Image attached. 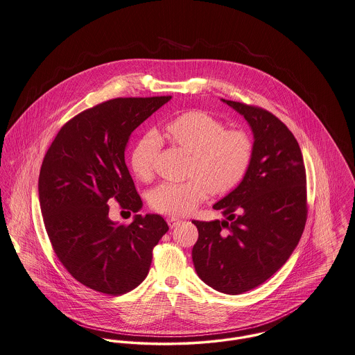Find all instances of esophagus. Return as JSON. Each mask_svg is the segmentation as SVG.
I'll return each instance as SVG.
<instances>
[{"label": "esophagus", "instance_id": "1", "mask_svg": "<svg viewBox=\"0 0 355 355\" xmlns=\"http://www.w3.org/2000/svg\"><path fill=\"white\" fill-rule=\"evenodd\" d=\"M168 225L169 227L172 229V227H176L178 225H180V223H182V220H179V218H175V217H171V218H168Z\"/></svg>", "mask_w": 355, "mask_h": 355}]
</instances>
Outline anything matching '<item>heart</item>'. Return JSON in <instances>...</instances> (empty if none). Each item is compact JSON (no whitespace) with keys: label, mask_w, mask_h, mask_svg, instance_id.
I'll return each mask as SVG.
<instances>
[{"label":"heart","mask_w":355,"mask_h":355,"mask_svg":"<svg viewBox=\"0 0 355 355\" xmlns=\"http://www.w3.org/2000/svg\"><path fill=\"white\" fill-rule=\"evenodd\" d=\"M159 138L193 153L189 172L193 179L162 183L149 193L152 209L166 216H187L210 191L226 193L236 189L252 157V144L245 132L225 130L217 118L202 111H190L168 122L159 135L148 134L134 146L130 168L142 182L153 178Z\"/></svg>","instance_id":"heart-1"}]
</instances>
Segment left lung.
<instances>
[{
  "label": "left lung",
  "instance_id": "left-lung-1",
  "mask_svg": "<svg viewBox=\"0 0 355 355\" xmlns=\"http://www.w3.org/2000/svg\"><path fill=\"white\" fill-rule=\"evenodd\" d=\"M221 100L252 130V157L240 184L213 206L225 218L193 221V261L206 285L233 295L261 285L293 254L306 223V175L297 139L277 116Z\"/></svg>",
  "mask_w": 355,
  "mask_h": 355
}]
</instances>
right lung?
Segmentation results:
<instances>
[{"instance_id":"add662e5","label":"right lung","mask_w":355,"mask_h":355,"mask_svg":"<svg viewBox=\"0 0 355 355\" xmlns=\"http://www.w3.org/2000/svg\"><path fill=\"white\" fill-rule=\"evenodd\" d=\"M172 97H118L70 119L39 173V205L51 245L74 279L111 295L135 289L168 225L159 214L112 221L110 199L137 213L142 200L125 162L130 134Z\"/></svg>"}]
</instances>
